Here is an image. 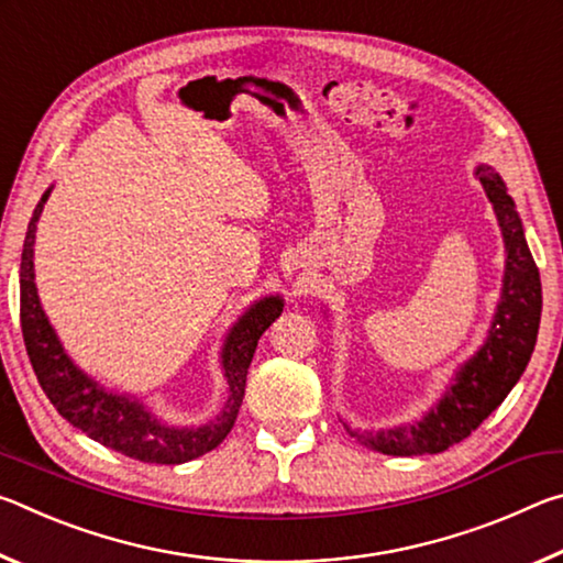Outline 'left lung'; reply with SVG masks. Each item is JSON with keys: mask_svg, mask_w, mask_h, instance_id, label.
Masks as SVG:
<instances>
[{"mask_svg": "<svg viewBox=\"0 0 563 563\" xmlns=\"http://www.w3.org/2000/svg\"><path fill=\"white\" fill-rule=\"evenodd\" d=\"M474 176L487 194L497 216L504 241V278L497 310L492 316L487 338L470 360L454 369L442 395L412 424H397L387 430H352L347 432L367 450L409 456L437 454L470 437L527 369L541 320V280L539 268L523 238V225L507 194L504 178L487 164L474 168Z\"/></svg>", "mask_w": 563, "mask_h": 563, "instance_id": "8db88e82", "label": "left lung"}]
</instances>
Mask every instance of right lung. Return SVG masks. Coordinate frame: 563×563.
Listing matches in <instances>:
<instances>
[{"instance_id": "1", "label": "right lung", "mask_w": 563, "mask_h": 563, "mask_svg": "<svg viewBox=\"0 0 563 563\" xmlns=\"http://www.w3.org/2000/svg\"><path fill=\"white\" fill-rule=\"evenodd\" d=\"M49 186L36 203L30 228H26L22 265H19V316H22V335L26 355L40 379L46 397L52 399L66 422L81 430L89 440L109 450L126 454L131 460L148 464H184L206 452L216 450L233 430V422L245 395V375L251 367L253 352L271 322L283 312L280 295H265L255 300L233 328L218 352L221 373L228 387V397L216 417L203 424H168L151 409L144 399L129 393H117L97 383L89 373L76 365L64 350L59 335L46 318L40 292L34 283V241L36 223L44 203L52 196Z\"/></svg>"}]
</instances>
